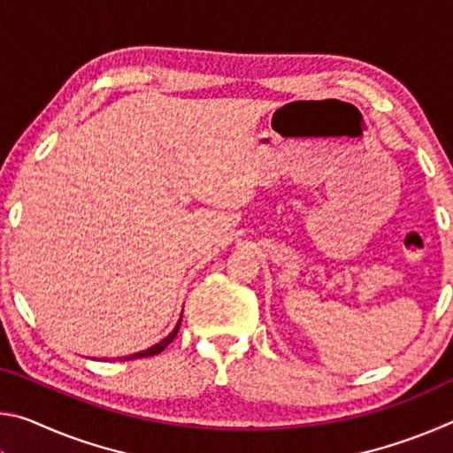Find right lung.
I'll return each instance as SVG.
<instances>
[{
    "instance_id": "right-lung-1",
    "label": "right lung",
    "mask_w": 453,
    "mask_h": 453,
    "mask_svg": "<svg viewBox=\"0 0 453 453\" xmlns=\"http://www.w3.org/2000/svg\"><path fill=\"white\" fill-rule=\"evenodd\" d=\"M180 324H181V319L178 321V326H175V329L173 332L167 335V337H164L162 342L159 343H156V346H151V348H148V349H143V351H137V354H134V356H126L124 359H137V357H150V356H156V354H159V351H164L167 346H170V343L173 342V337L178 335V329H180Z\"/></svg>"
}]
</instances>
